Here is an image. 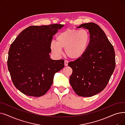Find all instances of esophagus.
<instances>
[{
    "mask_svg": "<svg viewBox=\"0 0 125 125\" xmlns=\"http://www.w3.org/2000/svg\"><path fill=\"white\" fill-rule=\"evenodd\" d=\"M68 61H64V65H65V66H68Z\"/></svg>",
    "mask_w": 125,
    "mask_h": 125,
    "instance_id": "obj_1",
    "label": "esophagus"
}]
</instances>
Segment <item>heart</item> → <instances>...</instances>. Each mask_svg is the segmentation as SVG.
Returning <instances> with one entry per match:
<instances>
[{"label":"heart","instance_id":"1","mask_svg":"<svg viewBox=\"0 0 125 125\" xmlns=\"http://www.w3.org/2000/svg\"><path fill=\"white\" fill-rule=\"evenodd\" d=\"M56 42L50 45L52 52L57 55L62 54V49L68 58L75 60L81 58L86 52L90 42V34L86 30L68 28L57 36Z\"/></svg>","mask_w":125,"mask_h":125}]
</instances>
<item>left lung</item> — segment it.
<instances>
[{
    "mask_svg": "<svg viewBox=\"0 0 125 125\" xmlns=\"http://www.w3.org/2000/svg\"><path fill=\"white\" fill-rule=\"evenodd\" d=\"M77 28L89 30L90 42L85 53L68 63L73 69L69 82L77 95L91 97L104 89L113 73L115 66V50L97 24L84 23Z\"/></svg>",
    "mask_w": 125,
    "mask_h": 125,
    "instance_id": "8db88e82",
    "label": "left lung"
}]
</instances>
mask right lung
<instances>
[{"label":"right lung","mask_w":125,"mask_h":125,"mask_svg":"<svg viewBox=\"0 0 125 125\" xmlns=\"http://www.w3.org/2000/svg\"><path fill=\"white\" fill-rule=\"evenodd\" d=\"M64 25L31 26L23 30L10 48L8 69L15 87L25 95L40 97L53 83L64 60L51 59L52 36Z\"/></svg>","instance_id":"add662e5"}]
</instances>
